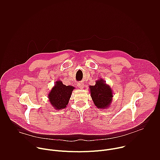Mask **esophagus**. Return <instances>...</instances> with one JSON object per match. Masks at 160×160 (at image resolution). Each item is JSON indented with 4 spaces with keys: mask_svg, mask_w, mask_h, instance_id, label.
I'll return each instance as SVG.
<instances>
[{
    "mask_svg": "<svg viewBox=\"0 0 160 160\" xmlns=\"http://www.w3.org/2000/svg\"><path fill=\"white\" fill-rule=\"evenodd\" d=\"M77 86L80 88H83L84 87V83L83 82H79L77 83Z\"/></svg>",
    "mask_w": 160,
    "mask_h": 160,
    "instance_id": "34e87169",
    "label": "esophagus"
}]
</instances>
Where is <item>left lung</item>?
<instances>
[{"mask_svg":"<svg viewBox=\"0 0 160 160\" xmlns=\"http://www.w3.org/2000/svg\"><path fill=\"white\" fill-rule=\"evenodd\" d=\"M90 92L92 99L98 108H108L112 101V91L106 81L100 79L96 81L95 85H90Z\"/></svg>","mask_w":160,"mask_h":160,"instance_id":"left-lung-1","label":"left lung"}]
</instances>
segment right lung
Listing matches in <instances>:
<instances>
[{
    "instance_id": "1",
    "label": "right lung",
    "mask_w": 160,
    "mask_h": 160,
    "mask_svg": "<svg viewBox=\"0 0 160 160\" xmlns=\"http://www.w3.org/2000/svg\"><path fill=\"white\" fill-rule=\"evenodd\" d=\"M74 88V87L64 85L61 80L56 82L48 96L52 107L56 110L66 108Z\"/></svg>"
}]
</instances>
